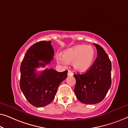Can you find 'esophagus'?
Instances as JSON below:
<instances>
[{"label": "esophagus", "instance_id": "obj_1", "mask_svg": "<svg viewBox=\"0 0 128 128\" xmlns=\"http://www.w3.org/2000/svg\"><path fill=\"white\" fill-rule=\"evenodd\" d=\"M67 75H68V76H72V75H73V73H72V72L71 71H70V70H68V74H67Z\"/></svg>", "mask_w": 128, "mask_h": 128}]
</instances>
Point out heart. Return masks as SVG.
<instances>
[{
    "instance_id": "1",
    "label": "heart",
    "mask_w": 128,
    "mask_h": 128,
    "mask_svg": "<svg viewBox=\"0 0 128 128\" xmlns=\"http://www.w3.org/2000/svg\"><path fill=\"white\" fill-rule=\"evenodd\" d=\"M94 56L95 52L92 46L78 45L64 51L62 56H58L57 62L62 65L73 63L77 71L85 72L92 66Z\"/></svg>"
}]
</instances>
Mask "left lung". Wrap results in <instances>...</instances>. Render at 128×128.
I'll return each instance as SVG.
<instances>
[{
	"mask_svg": "<svg viewBox=\"0 0 128 128\" xmlns=\"http://www.w3.org/2000/svg\"><path fill=\"white\" fill-rule=\"evenodd\" d=\"M98 57L86 72L74 74V92L76 98L84 104H94L102 102L111 87V62L103 48L94 44Z\"/></svg>",
	"mask_w": 128,
	"mask_h": 128,
	"instance_id": "8db88e82",
	"label": "left lung"
}]
</instances>
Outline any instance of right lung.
<instances>
[{"mask_svg": "<svg viewBox=\"0 0 128 128\" xmlns=\"http://www.w3.org/2000/svg\"><path fill=\"white\" fill-rule=\"evenodd\" d=\"M54 54L50 41H40L28 48L21 62L20 89L28 102L35 107L50 104L59 85L67 76L68 71L59 72L52 68L36 72V68L50 63Z\"/></svg>", "mask_w": 128, "mask_h": 128, "instance_id": "1", "label": "right lung"}]
</instances>
